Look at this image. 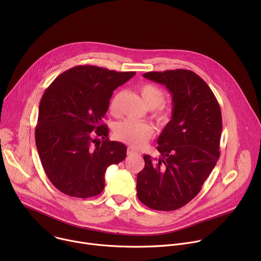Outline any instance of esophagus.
<instances>
[{"instance_id":"esophagus-1","label":"esophagus","mask_w":261,"mask_h":261,"mask_svg":"<svg viewBox=\"0 0 261 261\" xmlns=\"http://www.w3.org/2000/svg\"><path fill=\"white\" fill-rule=\"evenodd\" d=\"M137 152L135 150H133L132 147H128L127 148V155H133V154H136Z\"/></svg>"}]
</instances>
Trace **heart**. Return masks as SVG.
<instances>
[{
  "label": "heart",
  "instance_id": "b5f03b06",
  "mask_svg": "<svg viewBox=\"0 0 261 261\" xmlns=\"http://www.w3.org/2000/svg\"><path fill=\"white\" fill-rule=\"evenodd\" d=\"M141 98L148 108H154V118L160 125H165L171 118V111L168 107L162 105L164 101V92L153 84H145L140 87ZM123 92L115 95L109 104L110 113L114 116L119 115V103ZM154 135V127L148 123H140L131 120L123 121L116 125L115 136L120 141L138 148L143 146Z\"/></svg>",
  "mask_w": 261,
  "mask_h": 261
}]
</instances>
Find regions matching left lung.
<instances>
[{"instance_id":"8db88e82","label":"left lung","mask_w":261,"mask_h":261,"mask_svg":"<svg viewBox=\"0 0 261 261\" xmlns=\"http://www.w3.org/2000/svg\"><path fill=\"white\" fill-rule=\"evenodd\" d=\"M143 77L164 85L171 94V119L158 137L160 158L143 155L137 197L150 208L174 211L201 190L220 157L222 116L205 82L190 70L147 72Z\"/></svg>"}]
</instances>
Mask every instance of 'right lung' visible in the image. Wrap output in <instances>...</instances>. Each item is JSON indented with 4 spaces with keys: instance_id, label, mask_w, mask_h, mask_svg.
<instances>
[{
    "instance_id": "right-lung-1",
    "label": "right lung",
    "mask_w": 261,
    "mask_h": 261,
    "mask_svg": "<svg viewBox=\"0 0 261 261\" xmlns=\"http://www.w3.org/2000/svg\"><path fill=\"white\" fill-rule=\"evenodd\" d=\"M135 75L96 66H76L44 92L35 130L43 169L62 193L79 198L100 194L105 171L126 158L127 147L108 140L102 124L114 91ZM102 137V143H96Z\"/></svg>"
}]
</instances>
